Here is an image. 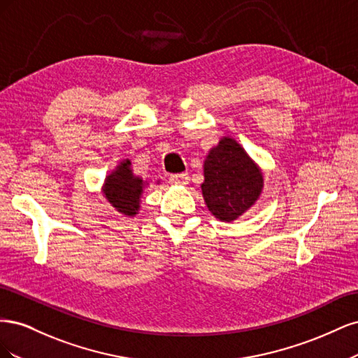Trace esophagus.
<instances>
[{
  "label": "esophagus",
  "instance_id": "obj_1",
  "mask_svg": "<svg viewBox=\"0 0 358 358\" xmlns=\"http://www.w3.org/2000/svg\"><path fill=\"white\" fill-rule=\"evenodd\" d=\"M188 180H189L188 173H180V175H171L170 176L171 185H187Z\"/></svg>",
  "mask_w": 358,
  "mask_h": 358
}]
</instances>
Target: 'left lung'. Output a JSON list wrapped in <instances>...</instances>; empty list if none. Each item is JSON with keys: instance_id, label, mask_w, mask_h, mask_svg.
<instances>
[{"instance_id": "left-lung-1", "label": "left lung", "mask_w": 358, "mask_h": 358, "mask_svg": "<svg viewBox=\"0 0 358 358\" xmlns=\"http://www.w3.org/2000/svg\"><path fill=\"white\" fill-rule=\"evenodd\" d=\"M200 185L209 212L222 222H233L252 208L264 188L263 170L231 136L209 149Z\"/></svg>"}]
</instances>
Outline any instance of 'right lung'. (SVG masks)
<instances>
[{"label": "right lung", "instance_id": "obj_1", "mask_svg": "<svg viewBox=\"0 0 358 358\" xmlns=\"http://www.w3.org/2000/svg\"><path fill=\"white\" fill-rule=\"evenodd\" d=\"M148 185L149 180L134 175L131 161L124 158L117 161V166L106 176L101 192L116 212L127 218H134L138 215L143 191Z\"/></svg>", "mask_w": 358, "mask_h": 358}]
</instances>
